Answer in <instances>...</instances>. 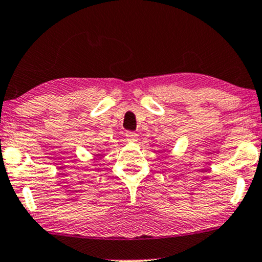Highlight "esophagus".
<instances>
[{
  "label": "esophagus",
  "mask_w": 262,
  "mask_h": 262,
  "mask_svg": "<svg viewBox=\"0 0 262 262\" xmlns=\"http://www.w3.org/2000/svg\"><path fill=\"white\" fill-rule=\"evenodd\" d=\"M139 135L137 133H133V132H127L125 133V140L128 142H137Z\"/></svg>",
  "instance_id": "obj_1"
}]
</instances>
